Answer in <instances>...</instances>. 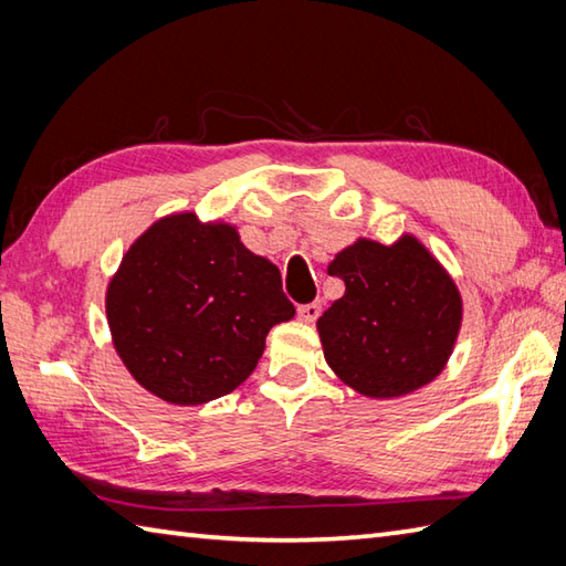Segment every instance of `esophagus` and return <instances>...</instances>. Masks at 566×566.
<instances>
[{"mask_svg": "<svg viewBox=\"0 0 566 566\" xmlns=\"http://www.w3.org/2000/svg\"><path fill=\"white\" fill-rule=\"evenodd\" d=\"M318 316H321V302H311V304L298 306V318H302L304 323H314Z\"/></svg>", "mask_w": 566, "mask_h": 566, "instance_id": "34e87169", "label": "esophagus"}]
</instances>
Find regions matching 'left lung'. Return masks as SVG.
Instances as JSON below:
<instances>
[{
	"label": "left lung",
	"instance_id": "8db88e82",
	"mask_svg": "<svg viewBox=\"0 0 566 566\" xmlns=\"http://www.w3.org/2000/svg\"><path fill=\"white\" fill-rule=\"evenodd\" d=\"M328 274L345 282L316 321L335 377L369 399H399L440 377L462 328V294L413 233L391 245L357 238Z\"/></svg>",
	"mask_w": 566,
	"mask_h": 566
}]
</instances>
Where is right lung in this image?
I'll return each instance as SVG.
<instances>
[{
	"label": "right lung",
	"instance_id": "1",
	"mask_svg": "<svg viewBox=\"0 0 566 566\" xmlns=\"http://www.w3.org/2000/svg\"><path fill=\"white\" fill-rule=\"evenodd\" d=\"M104 306L130 377L175 406L238 389L268 333L294 318L280 270L240 243L238 226L195 211L167 213L130 243Z\"/></svg>",
	"mask_w": 566,
	"mask_h": 566
}]
</instances>
